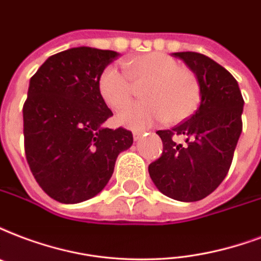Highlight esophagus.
Segmentation results:
<instances>
[{
    "instance_id": "1",
    "label": "esophagus",
    "mask_w": 261,
    "mask_h": 261,
    "mask_svg": "<svg viewBox=\"0 0 261 261\" xmlns=\"http://www.w3.org/2000/svg\"><path fill=\"white\" fill-rule=\"evenodd\" d=\"M133 137H134V141H139V139L144 137V133H142V131H134V133H133Z\"/></svg>"
}]
</instances>
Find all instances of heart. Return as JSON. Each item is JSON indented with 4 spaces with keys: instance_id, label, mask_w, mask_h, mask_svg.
<instances>
[{
    "instance_id": "heart-1",
    "label": "heart",
    "mask_w": 261,
    "mask_h": 261,
    "mask_svg": "<svg viewBox=\"0 0 261 261\" xmlns=\"http://www.w3.org/2000/svg\"><path fill=\"white\" fill-rule=\"evenodd\" d=\"M126 75L115 65L99 73L98 93L113 111L123 108L133 97V85L142 86L144 102L128 105L117 115V123L133 130H144L166 119L179 123L192 116L201 101V86L196 73L182 68L168 55L153 51L124 60ZM130 81H128V79Z\"/></svg>"
}]
</instances>
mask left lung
I'll use <instances>...</instances> for the list:
<instances>
[{
  "label": "left lung",
  "mask_w": 261,
  "mask_h": 261,
  "mask_svg": "<svg viewBox=\"0 0 261 261\" xmlns=\"http://www.w3.org/2000/svg\"><path fill=\"white\" fill-rule=\"evenodd\" d=\"M172 56L198 77L201 102L186 122L157 131L163 153L149 166V175L164 196L193 202L205 198L227 175L242 133L244 98L236 77L212 59L196 51ZM176 135H184L187 144H178Z\"/></svg>",
  "instance_id": "1"
}]
</instances>
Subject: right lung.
<instances>
[{
    "mask_svg": "<svg viewBox=\"0 0 261 261\" xmlns=\"http://www.w3.org/2000/svg\"><path fill=\"white\" fill-rule=\"evenodd\" d=\"M119 53L79 46L50 56L30 79L23 107L24 149L34 178L53 200L77 204L97 196L113 174L131 131L108 128L99 73Z\"/></svg>",
    "mask_w": 261,
    "mask_h": 261,
    "instance_id": "obj_1",
    "label": "right lung"
}]
</instances>
